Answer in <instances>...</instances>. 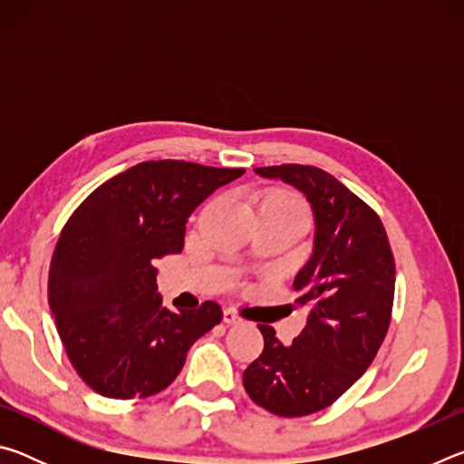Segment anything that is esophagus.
<instances>
[{
	"instance_id": "1",
	"label": "esophagus",
	"mask_w": 464,
	"mask_h": 464,
	"mask_svg": "<svg viewBox=\"0 0 464 464\" xmlns=\"http://www.w3.org/2000/svg\"><path fill=\"white\" fill-rule=\"evenodd\" d=\"M223 321L227 325H237V324H241V317L237 315V311H235V309H225L223 311Z\"/></svg>"
}]
</instances>
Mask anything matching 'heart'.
<instances>
[{
	"label": "heart",
	"mask_w": 464,
	"mask_h": 464,
	"mask_svg": "<svg viewBox=\"0 0 464 464\" xmlns=\"http://www.w3.org/2000/svg\"><path fill=\"white\" fill-rule=\"evenodd\" d=\"M264 204H278V207H286V208L301 210V213H304L301 200H298L296 196L288 194V192H272V194L266 196V198L262 200L260 207H264Z\"/></svg>",
	"instance_id": "b5f03b06"
}]
</instances>
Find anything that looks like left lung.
Wrapping results in <instances>:
<instances>
[{"instance_id":"left-lung-1","label":"left lung","mask_w":464,"mask_h":464,"mask_svg":"<svg viewBox=\"0 0 464 464\" xmlns=\"http://www.w3.org/2000/svg\"><path fill=\"white\" fill-rule=\"evenodd\" d=\"M254 171L295 186L315 215L313 254L293 282L307 325L290 345L257 325L264 352L243 372L251 401L301 418L332 405L371 366L391 324L395 260L379 215L332 174L296 163Z\"/></svg>"}]
</instances>
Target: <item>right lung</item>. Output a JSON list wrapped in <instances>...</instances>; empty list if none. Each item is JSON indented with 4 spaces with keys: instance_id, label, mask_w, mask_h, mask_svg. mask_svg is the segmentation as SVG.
Here are the masks:
<instances>
[{
    "instance_id": "add662e5",
    "label": "right lung",
    "mask_w": 464,
    "mask_h": 464,
    "mask_svg": "<svg viewBox=\"0 0 464 464\" xmlns=\"http://www.w3.org/2000/svg\"><path fill=\"white\" fill-rule=\"evenodd\" d=\"M241 168L143 161L96 188L69 217L49 270V304L77 374L110 399L174 382L190 345L221 324L215 301L171 313L155 260L179 254L188 217Z\"/></svg>"
}]
</instances>
